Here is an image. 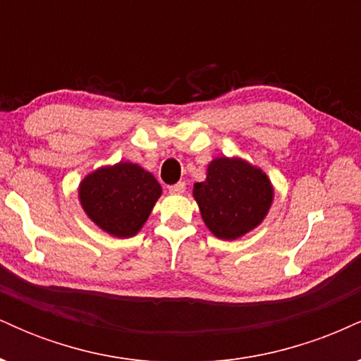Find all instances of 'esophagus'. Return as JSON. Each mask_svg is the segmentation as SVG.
Here are the masks:
<instances>
[{"label": "esophagus", "mask_w": 361, "mask_h": 361, "mask_svg": "<svg viewBox=\"0 0 361 361\" xmlns=\"http://www.w3.org/2000/svg\"><path fill=\"white\" fill-rule=\"evenodd\" d=\"M168 190H169V193H173V195H181L185 192V183L183 181H180V183L168 186Z\"/></svg>", "instance_id": "esophagus-1"}]
</instances>
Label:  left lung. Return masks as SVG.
<instances>
[{
	"label": "left lung",
	"mask_w": 361,
	"mask_h": 361,
	"mask_svg": "<svg viewBox=\"0 0 361 361\" xmlns=\"http://www.w3.org/2000/svg\"><path fill=\"white\" fill-rule=\"evenodd\" d=\"M193 198L207 229L222 241L243 238L270 212L275 188L263 169L243 157L219 156L207 178L193 185Z\"/></svg>",
	"instance_id": "1"
}]
</instances>
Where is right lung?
Here are the masks:
<instances>
[{"mask_svg": "<svg viewBox=\"0 0 361 361\" xmlns=\"http://www.w3.org/2000/svg\"><path fill=\"white\" fill-rule=\"evenodd\" d=\"M161 193L154 175L130 161L97 168L78 186L81 209L90 221L120 239L142 229Z\"/></svg>", "mask_w": 361, "mask_h": 361, "instance_id": "add662e5", "label": "right lung"}]
</instances>
